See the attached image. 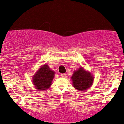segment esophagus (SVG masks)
<instances>
[{
    "instance_id": "34e87169",
    "label": "esophagus",
    "mask_w": 124,
    "mask_h": 124,
    "mask_svg": "<svg viewBox=\"0 0 124 124\" xmlns=\"http://www.w3.org/2000/svg\"><path fill=\"white\" fill-rule=\"evenodd\" d=\"M66 73H63V74H61V77H63V78H65V77H66Z\"/></svg>"
}]
</instances>
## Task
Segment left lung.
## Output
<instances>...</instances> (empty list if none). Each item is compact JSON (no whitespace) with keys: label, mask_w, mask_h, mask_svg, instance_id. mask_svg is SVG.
<instances>
[{"label":"left lung","mask_w":124,"mask_h":124,"mask_svg":"<svg viewBox=\"0 0 124 124\" xmlns=\"http://www.w3.org/2000/svg\"><path fill=\"white\" fill-rule=\"evenodd\" d=\"M71 79L75 89L78 91H85L92 85L94 77L90 71L86 70L83 67H80L74 71Z\"/></svg>","instance_id":"1"}]
</instances>
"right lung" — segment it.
<instances>
[{
	"label": "right lung",
	"mask_w": 124,
	"mask_h": 124,
	"mask_svg": "<svg viewBox=\"0 0 124 124\" xmlns=\"http://www.w3.org/2000/svg\"><path fill=\"white\" fill-rule=\"evenodd\" d=\"M55 76V72L47 64L40 66L32 77V81L38 91H46L50 87Z\"/></svg>",
	"instance_id": "1"
}]
</instances>
